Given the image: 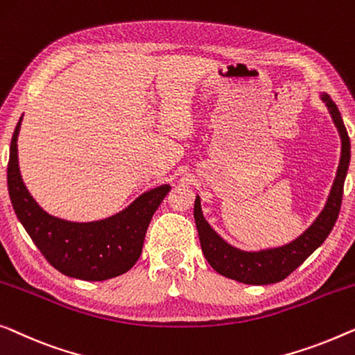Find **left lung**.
Wrapping results in <instances>:
<instances>
[{
	"label": "left lung",
	"mask_w": 355,
	"mask_h": 355,
	"mask_svg": "<svg viewBox=\"0 0 355 355\" xmlns=\"http://www.w3.org/2000/svg\"><path fill=\"white\" fill-rule=\"evenodd\" d=\"M322 101L330 110V115L341 136V158L335 182L330 190L325 208L318 214L314 224L291 243L263 251H241L224 241L205 220L200 208V197L195 198L193 218L197 224L200 245L205 258L220 275L248 285H269L286 279L296 267H300L330 235L341 209L344 179L351 160V141L344 126L340 110L331 97L322 94Z\"/></svg>",
	"instance_id": "left-lung-1"
}]
</instances>
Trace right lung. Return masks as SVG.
<instances>
[{
    "instance_id": "add662e5",
    "label": "right lung",
    "mask_w": 355,
    "mask_h": 355,
    "mask_svg": "<svg viewBox=\"0 0 355 355\" xmlns=\"http://www.w3.org/2000/svg\"><path fill=\"white\" fill-rule=\"evenodd\" d=\"M15 126L8 163V189L15 214L48 263L64 275L101 282L125 274L142 253L153 213L169 192L168 184L142 193L112 218L94 223H70L51 216L35 202L22 181L17 160Z\"/></svg>"
}]
</instances>
